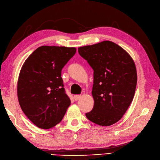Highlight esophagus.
Returning a JSON list of instances; mask_svg holds the SVG:
<instances>
[{
    "instance_id": "1",
    "label": "esophagus",
    "mask_w": 160,
    "mask_h": 160,
    "mask_svg": "<svg viewBox=\"0 0 160 160\" xmlns=\"http://www.w3.org/2000/svg\"><path fill=\"white\" fill-rule=\"evenodd\" d=\"M74 99H75L76 101H77V100H79L81 98V94H76V95L74 96Z\"/></svg>"
}]
</instances>
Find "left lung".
Instances as JSON below:
<instances>
[{
	"label": "left lung",
	"mask_w": 160,
	"mask_h": 160,
	"mask_svg": "<svg viewBox=\"0 0 160 160\" xmlns=\"http://www.w3.org/2000/svg\"><path fill=\"white\" fill-rule=\"evenodd\" d=\"M78 52L94 70V104L86 116L98 125H112L122 119L134 97L138 80L134 61L109 41L80 47Z\"/></svg>",
	"instance_id": "left-lung-1"
}]
</instances>
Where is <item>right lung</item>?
<instances>
[{"instance_id": "add662e5", "label": "right lung", "mask_w": 160, "mask_h": 160, "mask_svg": "<svg viewBox=\"0 0 160 160\" xmlns=\"http://www.w3.org/2000/svg\"><path fill=\"white\" fill-rule=\"evenodd\" d=\"M76 51L75 48L41 46L21 68L17 85L18 102L25 115L38 128L56 126L70 105L61 70Z\"/></svg>"}]
</instances>
